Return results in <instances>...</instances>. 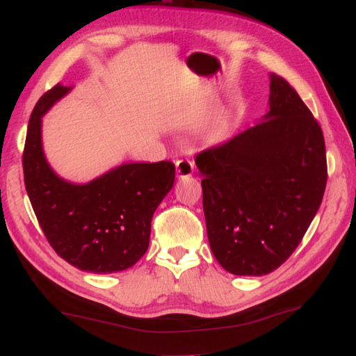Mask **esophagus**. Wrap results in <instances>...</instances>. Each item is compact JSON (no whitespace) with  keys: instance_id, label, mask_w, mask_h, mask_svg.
Returning a JSON list of instances; mask_svg holds the SVG:
<instances>
[{"instance_id":"esophagus-1","label":"esophagus","mask_w":356,"mask_h":356,"mask_svg":"<svg viewBox=\"0 0 356 356\" xmlns=\"http://www.w3.org/2000/svg\"><path fill=\"white\" fill-rule=\"evenodd\" d=\"M193 170H195V165H193L190 160H178L177 161V175H178V178L191 177Z\"/></svg>"}]
</instances>
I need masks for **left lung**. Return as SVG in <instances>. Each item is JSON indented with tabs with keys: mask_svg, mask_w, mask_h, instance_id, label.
<instances>
[{
	"mask_svg": "<svg viewBox=\"0 0 356 356\" xmlns=\"http://www.w3.org/2000/svg\"><path fill=\"white\" fill-rule=\"evenodd\" d=\"M268 105L263 122L196 156L211 250L239 276L267 275L288 260L327 186L322 129L276 74Z\"/></svg>",
	"mask_w": 356,
	"mask_h": 356,
	"instance_id": "left-lung-1",
	"label": "left lung"
}]
</instances>
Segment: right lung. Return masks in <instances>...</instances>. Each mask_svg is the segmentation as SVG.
I'll return each instance as SVG.
<instances>
[{"mask_svg":"<svg viewBox=\"0 0 356 356\" xmlns=\"http://www.w3.org/2000/svg\"><path fill=\"white\" fill-rule=\"evenodd\" d=\"M70 90L56 84L32 110L22 159L26 193L60 258L86 272H122L147 252L153 213L174 186L175 165L124 163L88 184L58 177L42 152L41 117Z\"/></svg>","mask_w":356,"mask_h":356,"instance_id":"obj_1","label":"right lung"}]
</instances>
